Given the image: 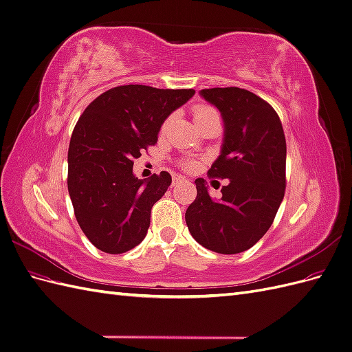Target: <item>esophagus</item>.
Returning <instances> with one entry per match:
<instances>
[{
	"label": "esophagus",
	"instance_id": "34e87169",
	"mask_svg": "<svg viewBox=\"0 0 352 352\" xmlns=\"http://www.w3.org/2000/svg\"><path fill=\"white\" fill-rule=\"evenodd\" d=\"M185 180V177H182L180 175H175L173 176V185H179V184H182Z\"/></svg>",
	"mask_w": 352,
	"mask_h": 352
}]
</instances>
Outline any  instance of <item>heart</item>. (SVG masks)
<instances>
[{
    "mask_svg": "<svg viewBox=\"0 0 352 352\" xmlns=\"http://www.w3.org/2000/svg\"><path fill=\"white\" fill-rule=\"evenodd\" d=\"M212 116H219L217 114V111L212 109V107H210V105H204V104H201V105H197V107L194 109V119H195V123H199V122H202V120H206V119H208V117H212ZM167 124H168V120L163 124V131L166 129L167 127ZM195 164L194 163H186V167H194Z\"/></svg>",
    "mask_w": 352,
    "mask_h": 352,
    "instance_id": "1",
    "label": "heart"
}]
</instances>
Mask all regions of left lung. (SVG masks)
<instances>
[{"instance_id": "8db88e82", "label": "left lung", "mask_w": 352, "mask_h": 352, "mask_svg": "<svg viewBox=\"0 0 352 352\" xmlns=\"http://www.w3.org/2000/svg\"><path fill=\"white\" fill-rule=\"evenodd\" d=\"M225 123L221 151L208 176L229 179L221 198L212 199L197 179V198L185 212L190 235L210 251L238 254L269 230L285 195L286 141L278 113L269 102L241 88L202 89ZM212 186L219 185L211 180Z\"/></svg>"}]
</instances>
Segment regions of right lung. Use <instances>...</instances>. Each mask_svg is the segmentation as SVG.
Wrapping results in <instances>:
<instances>
[{"label":"right lung","mask_w":352,"mask_h":352,"mask_svg":"<svg viewBox=\"0 0 352 352\" xmlns=\"http://www.w3.org/2000/svg\"><path fill=\"white\" fill-rule=\"evenodd\" d=\"M194 94L123 85L101 94L79 117L69 145L67 188L74 216L94 247L122 254L146 236L151 208L172 176L162 172L138 179L133 162Z\"/></svg>","instance_id":"add662e5"}]
</instances>
